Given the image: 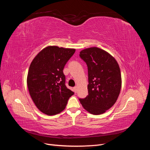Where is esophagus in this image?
<instances>
[{"instance_id":"obj_1","label":"esophagus","mask_w":150,"mask_h":150,"mask_svg":"<svg viewBox=\"0 0 150 150\" xmlns=\"http://www.w3.org/2000/svg\"><path fill=\"white\" fill-rule=\"evenodd\" d=\"M77 91H78V86H75V87L74 88V93H77Z\"/></svg>"}]
</instances>
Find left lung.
I'll use <instances>...</instances> for the list:
<instances>
[{"instance_id":"left-lung-1","label":"left lung","mask_w":150,"mask_h":150,"mask_svg":"<svg viewBox=\"0 0 150 150\" xmlns=\"http://www.w3.org/2000/svg\"><path fill=\"white\" fill-rule=\"evenodd\" d=\"M81 58L88 69V95L79 101L91 114L104 113L116 102L121 88L118 63L110 53L96 47L84 49Z\"/></svg>"}]
</instances>
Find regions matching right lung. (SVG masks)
<instances>
[{"mask_svg":"<svg viewBox=\"0 0 150 150\" xmlns=\"http://www.w3.org/2000/svg\"><path fill=\"white\" fill-rule=\"evenodd\" d=\"M75 51L49 46L41 50L30 63L27 78L29 92L36 107L44 114L60 113L74 94L65 85L63 69Z\"/></svg>","mask_w":150,"mask_h":150,"instance_id":"obj_1","label":"right lung"}]
</instances>
